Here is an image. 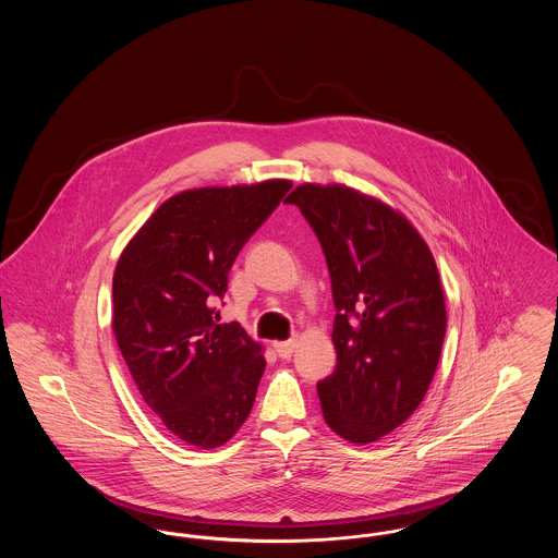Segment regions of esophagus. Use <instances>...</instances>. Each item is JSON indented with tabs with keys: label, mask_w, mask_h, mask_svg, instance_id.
I'll list each match as a JSON object with an SVG mask.
<instances>
[{
	"label": "esophagus",
	"mask_w": 558,
	"mask_h": 558,
	"mask_svg": "<svg viewBox=\"0 0 558 558\" xmlns=\"http://www.w3.org/2000/svg\"><path fill=\"white\" fill-rule=\"evenodd\" d=\"M294 339H289V341H278V343H274V349H276V353L282 357V360H289L292 355V351H294Z\"/></svg>",
	"instance_id": "esophagus-1"
}]
</instances>
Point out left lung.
<instances>
[{
	"mask_svg": "<svg viewBox=\"0 0 558 558\" xmlns=\"http://www.w3.org/2000/svg\"><path fill=\"white\" fill-rule=\"evenodd\" d=\"M287 203L318 236L337 310L322 414L371 444L412 416L439 364L448 318L435 259L405 217L355 190L305 184Z\"/></svg>",
	"mask_w": 558,
	"mask_h": 558,
	"instance_id": "left-lung-1",
	"label": "left lung"
}]
</instances>
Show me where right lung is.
Returning <instances> with one entry per match:
<instances>
[{"mask_svg": "<svg viewBox=\"0 0 558 558\" xmlns=\"http://www.w3.org/2000/svg\"><path fill=\"white\" fill-rule=\"evenodd\" d=\"M287 180L198 187L165 201L112 278V330L140 396L175 437L211 450L251 414L266 371L236 322L217 324L240 248L291 190Z\"/></svg>", "mask_w": 558, "mask_h": 558, "instance_id": "right-lung-1", "label": "right lung"}]
</instances>
